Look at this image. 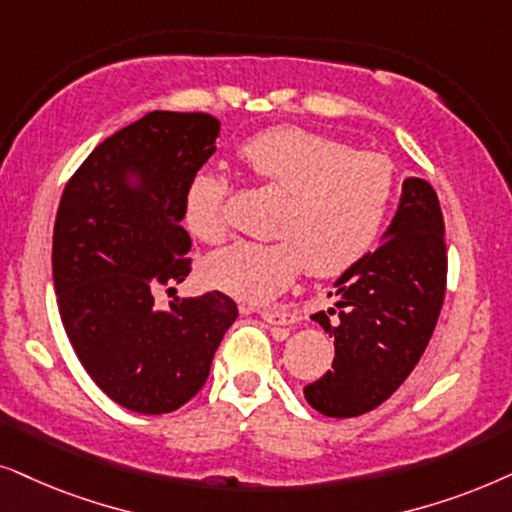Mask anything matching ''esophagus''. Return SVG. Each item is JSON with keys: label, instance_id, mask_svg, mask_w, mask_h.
<instances>
[{"label": "esophagus", "instance_id": "1", "mask_svg": "<svg viewBox=\"0 0 512 512\" xmlns=\"http://www.w3.org/2000/svg\"><path fill=\"white\" fill-rule=\"evenodd\" d=\"M260 316H262V320H267V323H271V325H290V323H295V320H297L295 311H290L288 306H274V309H262Z\"/></svg>", "mask_w": 512, "mask_h": 512}]
</instances>
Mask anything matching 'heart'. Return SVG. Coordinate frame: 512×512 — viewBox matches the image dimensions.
Listing matches in <instances>:
<instances>
[{
    "mask_svg": "<svg viewBox=\"0 0 512 512\" xmlns=\"http://www.w3.org/2000/svg\"><path fill=\"white\" fill-rule=\"evenodd\" d=\"M238 156L264 187L285 201L276 241H236L213 252L203 278L243 302H269L302 267L311 276H339L367 255L391 208L395 170L379 152H351L306 128H271L245 140ZM231 185L222 173L199 170L185 192V222L201 241L227 234Z\"/></svg>",
    "mask_w": 512,
    "mask_h": 512,
    "instance_id": "b5f03b06",
    "label": "heart"
}]
</instances>
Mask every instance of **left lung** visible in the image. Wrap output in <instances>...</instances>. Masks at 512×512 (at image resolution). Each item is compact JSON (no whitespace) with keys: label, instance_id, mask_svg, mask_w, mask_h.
Listing matches in <instances>:
<instances>
[{"label":"left lung","instance_id":"8db88e82","mask_svg":"<svg viewBox=\"0 0 512 512\" xmlns=\"http://www.w3.org/2000/svg\"><path fill=\"white\" fill-rule=\"evenodd\" d=\"M384 238L330 292L338 323L325 311L311 316L335 337L332 370L304 386V398L325 417H358L391 398L424 356L445 302V222L426 180L403 182Z\"/></svg>","mask_w":512,"mask_h":512}]
</instances>
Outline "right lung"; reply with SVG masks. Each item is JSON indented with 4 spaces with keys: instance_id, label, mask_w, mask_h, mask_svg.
Wrapping results in <instances>:
<instances>
[{
    "instance_id": "obj_1",
    "label": "right lung",
    "mask_w": 512,
    "mask_h": 512,
    "mask_svg": "<svg viewBox=\"0 0 512 512\" xmlns=\"http://www.w3.org/2000/svg\"><path fill=\"white\" fill-rule=\"evenodd\" d=\"M217 135L210 114L149 112L100 142L60 199V318L88 377L131 412L166 414L192 400L238 316L234 299L217 290L175 297L170 309L154 304L156 290L192 271L185 192Z\"/></svg>"
}]
</instances>
